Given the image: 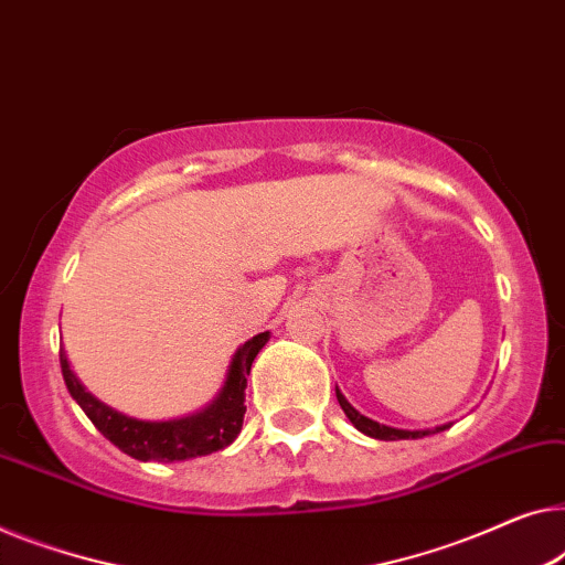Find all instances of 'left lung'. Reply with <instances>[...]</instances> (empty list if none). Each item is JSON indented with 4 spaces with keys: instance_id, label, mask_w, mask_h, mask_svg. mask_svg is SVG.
<instances>
[{
    "instance_id": "obj_1",
    "label": "left lung",
    "mask_w": 565,
    "mask_h": 565,
    "mask_svg": "<svg viewBox=\"0 0 565 565\" xmlns=\"http://www.w3.org/2000/svg\"><path fill=\"white\" fill-rule=\"evenodd\" d=\"M337 399H339L341 411L347 413V418H349L351 423H354L356 430H362V433H366V436L380 438V440L423 438V436H430V433H438V430H446V428H448V425H440V428H436V430H399V428H390V425H380V423H374V420H370V418H364L362 413H356L354 407H351V405L347 403V397H343L339 390H337Z\"/></svg>"
}]
</instances>
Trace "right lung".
Wrapping results in <instances>:
<instances>
[{
  "label": "right lung",
  "mask_w": 565,
  "mask_h": 565,
  "mask_svg": "<svg viewBox=\"0 0 565 565\" xmlns=\"http://www.w3.org/2000/svg\"><path fill=\"white\" fill-rule=\"evenodd\" d=\"M269 339V331L257 333L244 347L236 351L228 366L226 382L218 397L211 403L206 411L188 415L181 420H166V423H147L127 418L111 407L99 403L92 392L81 387L76 374L71 372L68 359H65L61 349V370L65 387H68L71 397L81 405V411L88 415L96 428L102 430L104 438H109L119 451L132 456L137 461H185L195 459V456H209L214 451H222L232 440L239 436L244 413V390H247V377L252 370V362L259 354Z\"/></svg>",
  "instance_id": "1"
}]
</instances>
